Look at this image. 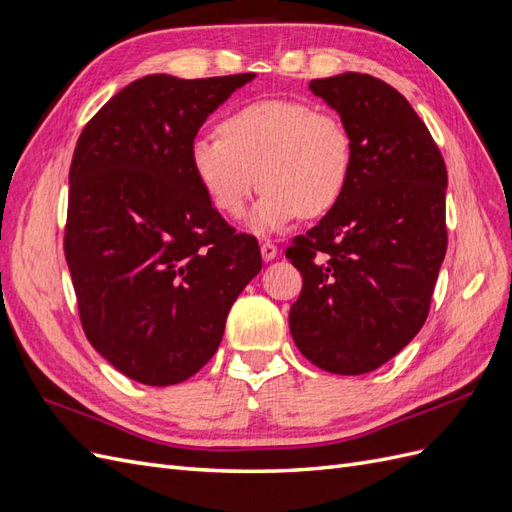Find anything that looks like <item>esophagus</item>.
<instances>
[{
  "instance_id": "1",
  "label": "esophagus",
  "mask_w": 512,
  "mask_h": 512,
  "mask_svg": "<svg viewBox=\"0 0 512 512\" xmlns=\"http://www.w3.org/2000/svg\"><path fill=\"white\" fill-rule=\"evenodd\" d=\"M260 254H262V260L271 262V260L277 256V247H275L271 241L260 243Z\"/></svg>"
}]
</instances>
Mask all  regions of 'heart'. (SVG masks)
I'll use <instances>...</instances> for the list:
<instances>
[{
	"instance_id": "b5f03b06",
	"label": "heart",
	"mask_w": 512,
	"mask_h": 512,
	"mask_svg": "<svg viewBox=\"0 0 512 512\" xmlns=\"http://www.w3.org/2000/svg\"><path fill=\"white\" fill-rule=\"evenodd\" d=\"M190 162L213 207L230 218L262 185L250 228L271 235L339 205L354 173V138L342 117L309 102L258 100L230 113L220 134H198Z\"/></svg>"
}]
</instances>
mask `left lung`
I'll return each instance as SVG.
<instances>
[{
  "label": "left lung",
  "instance_id": "left-lung-1",
  "mask_svg": "<svg viewBox=\"0 0 512 512\" xmlns=\"http://www.w3.org/2000/svg\"><path fill=\"white\" fill-rule=\"evenodd\" d=\"M354 138L339 205L286 258L303 275L290 333L307 361L342 376L404 350L429 314L446 254V166L410 102L369 74L309 83Z\"/></svg>",
  "mask_w": 512,
  "mask_h": 512
}]
</instances>
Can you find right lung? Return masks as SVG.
<instances>
[{
  "label": "right lung",
  "instance_id": "right-lung-1",
  "mask_svg": "<svg viewBox=\"0 0 512 512\" xmlns=\"http://www.w3.org/2000/svg\"><path fill=\"white\" fill-rule=\"evenodd\" d=\"M254 76H143L76 143L64 250L81 324L89 344L141 384L194 376L262 267L258 241L224 222L190 162L200 126Z\"/></svg>",
  "mask_w": 512,
  "mask_h": 512
}]
</instances>
